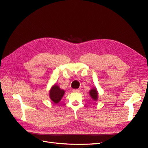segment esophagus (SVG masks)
Listing matches in <instances>:
<instances>
[{"mask_svg": "<svg viewBox=\"0 0 148 148\" xmlns=\"http://www.w3.org/2000/svg\"><path fill=\"white\" fill-rule=\"evenodd\" d=\"M73 92H80V90H79V89H73Z\"/></svg>", "mask_w": 148, "mask_h": 148, "instance_id": "esophagus-1", "label": "esophagus"}]
</instances>
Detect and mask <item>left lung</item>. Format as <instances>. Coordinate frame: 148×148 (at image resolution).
Returning <instances> with one entry per match:
<instances>
[{
  "label": "left lung",
  "instance_id": "1",
  "mask_svg": "<svg viewBox=\"0 0 148 148\" xmlns=\"http://www.w3.org/2000/svg\"><path fill=\"white\" fill-rule=\"evenodd\" d=\"M89 95L92 98V99H94V101H97L98 99V91L97 90L96 88H93L89 91Z\"/></svg>",
  "mask_w": 148,
  "mask_h": 148
}]
</instances>
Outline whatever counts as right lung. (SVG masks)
I'll use <instances>...</instances> for the list:
<instances>
[{"mask_svg": "<svg viewBox=\"0 0 148 148\" xmlns=\"http://www.w3.org/2000/svg\"><path fill=\"white\" fill-rule=\"evenodd\" d=\"M64 94V90L61 89L57 84H54L51 87L49 92V96L50 98L54 103L58 104L63 97Z\"/></svg>", "mask_w": 148, "mask_h": 148, "instance_id": "1", "label": "right lung"}]
</instances>
